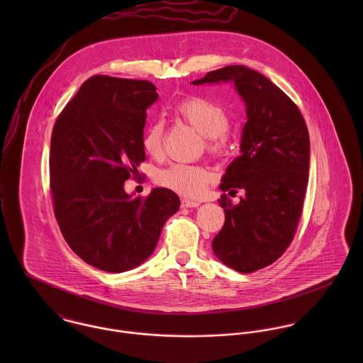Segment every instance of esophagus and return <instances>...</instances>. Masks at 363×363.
Listing matches in <instances>:
<instances>
[{
  "label": "esophagus",
  "instance_id": "obj_1",
  "mask_svg": "<svg viewBox=\"0 0 363 363\" xmlns=\"http://www.w3.org/2000/svg\"><path fill=\"white\" fill-rule=\"evenodd\" d=\"M200 206L199 201H194V200H189V199H184L182 200V207L183 208H196Z\"/></svg>",
  "mask_w": 363,
  "mask_h": 363
}]
</instances>
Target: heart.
<instances>
[{"label":"heart","mask_w":363,"mask_h":363,"mask_svg":"<svg viewBox=\"0 0 363 363\" xmlns=\"http://www.w3.org/2000/svg\"><path fill=\"white\" fill-rule=\"evenodd\" d=\"M174 111L206 137L211 154H222L225 151L229 137L228 130L230 127V117L225 107L204 96L194 95L177 102ZM163 131V123L159 120L151 123L145 130L143 150L147 155L155 159L162 156ZM211 177L212 174L207 167L189 163H173L156 174L160 186L186 197H200L206 191Z\"/></svg>","instance_id":"obj_1"}]
</instances>
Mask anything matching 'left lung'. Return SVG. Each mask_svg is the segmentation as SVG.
<instances>
[{"label":"left lung","mask_w":363,"mask_h":363,"mask_svg":"<svg viewBox=\"0 0 363 363\" xmlns=\"http://www.w3.org/2000/svg\"><path fill=\"white\" fill-rule=\"evenodd\" d=\"M233 81L246 104L240 155L226 169L219 189L245 190L239 204L218 200L225 223L212 240L215 256L249 274L279 259L292 243L309 180L311 140L305 118L277 85L245 65L208 72L194 85Z\"/></svg>","instance_id":"1"}]
</instances>
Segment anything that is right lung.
<instances>
[{"label":"right lung","instance_id":"obj_1","mask_svg":"<svg viewBox=\"0 0 363 363\" xmlns=\"http://www.w3.org/2000/svg\"><path fill=\"white\" fill-rule=\"evenodd\" d=\"M150 81L94 75L55 120L50 144L54 215L71 250L107 272L128 271L155 250L162 228L180 200L157 187L131 199L124 182L145 160Z\"/></svg>","mask_w":363,"mask_h":363}]
</instances>
